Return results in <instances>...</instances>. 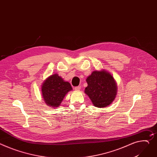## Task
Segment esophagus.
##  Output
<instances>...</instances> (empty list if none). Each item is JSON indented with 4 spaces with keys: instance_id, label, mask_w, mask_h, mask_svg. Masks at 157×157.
I'll return each mask as SVG.
<instances>
[{
    "instance_id": "1",
    "label": "esophagus",
    "mask_w": 157,
    "mask_h": 157,
    "mask_svg": "<svg viewBox=\"0 0 157 157\" xmlns=\"http://www.w3.org/2000/svg\"><path fill=\"white\" fill-rule=\"evenodd\" d=\"M80 89H81V87H80V86H77V87H74V89H75V90H79Z\"/></svg>"
}]
</instances>
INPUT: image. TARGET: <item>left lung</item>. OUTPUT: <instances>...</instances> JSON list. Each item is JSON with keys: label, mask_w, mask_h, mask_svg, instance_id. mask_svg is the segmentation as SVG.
Returning a JSON list of instances; mask_svg holds the SVG:
<instances>
[{"label": "left lung", "mask_w": 157, "mask_h": 157, "mask_svg": "<svg viewBox=\"0 0 157 157\" xmlns=\"http://www.w3.org/2000/svg\"><path fill=\"white\" fill-rule=\"evenodd\" d=\"M86 81L88 86L85 93L95 106L105 107L114 100L117 92L116 84L113 77L107 71H94Z\"/></svg>", "instance_id": "obj_1"}]
</instances>
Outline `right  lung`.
Here are the masks:
<instances>
[{"mask_svg":"<svg viewBox=\"0 0 157 157\" xmlns=\"http://www.w3.org/2000/svg\"><path fill=\"white\" fill-rule=\"evenodd\" d=\"M72 89L69 82H65L58 74L48 77L42 86L43 98L49 106L58 107L66 94Z\"/></svg>","mask_w":157,"mask_h":157,"instance_id":"obj_1","label":"right lung"}]
</instances>
